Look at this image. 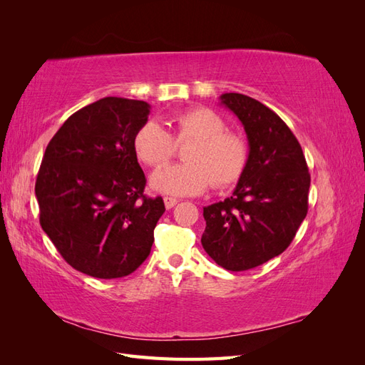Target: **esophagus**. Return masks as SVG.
<instances>
[{
    "label": "esophagus",
    "mask_w": 365,
    "mask_h": 365,
    "mask_svg": "<svg viewBox=\"0 0 365 365\" xmlns=\"http://www.w3.org/2000/svg\"><path fill=\"white\" fill-rule=\"evenodd\" d=\"M176 204H178V200L176 197H172V196H164V205L168 210L173 208Z\"/></svg>",
    "instance_id": "1"
}]
</instances>
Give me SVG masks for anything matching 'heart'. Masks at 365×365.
Listing matches in <instances>:
<instances>
[{"mask_svg":"<svg viewBox=\"0 0 365 365\" xmlns=\"http://www.w3.org/2000/svg\"><path fill=\"white\" fill-rule=\"evenodd\" d=\"M170 125L172 135L149 120L132 138L137 158L149 168L168 163L176 145L190 143L184 152V164L165 165L152 173L153 190L173 196L200 195L212 182L216 189H227L242 178L250 160L248 143L240 134L227 130L224 118L213 109H187L176 114Z\"/></svg>","mask_w":365,"mask_h":365,"instance_id":"obj_1","label":"heart"}]
</instances>
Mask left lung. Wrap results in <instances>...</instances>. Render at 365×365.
I'll use <instances>...</instances> for the list:
<instances>
[{"mask_svg":"<svg viewBox=\"0 0 365 365\" xmlns=\"http://www.w3.org/2000/svg\"><path fill=\"white\" fill-rule=\"evenodd\" d=\"M219 98L244 125L250 160L233 195L204 207L201 244L219 267L247 271L289 247L307 215L311 175L300 143L268 106L237 93Z\"/></svg>","mask_w":365,"mask_h":365,"instance_id":"left-lung-1","label":"left lung"}]
</instances>
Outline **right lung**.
Returning a JSON list of instances; mask_svg holds the SVG:
<instances>
[{"instance_id": "right-lung-1", "label": "right lung", "mask_w": 365, "mask_h": 365, "mask_svg": "<svg viewBox=\"0 0 365 365\" xmlns=\"http://www.w3.org/2000/svg\"><path fill=\"white\" fill-rule=\"evenodd\" d=\"M150 105L105 97L74 113L50 140L36 178L42 230L77 271L96 279L134 272L149 256L163 197L145 193L132 148Z\"/></svg>"}]
</instances>
